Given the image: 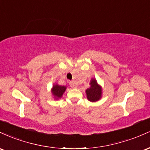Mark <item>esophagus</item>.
Instances as JSON below:
<instances>
[{
    "label": "esophagus",
    "instance_id": "1",
    "mask_svg": "<svg viewBox=\"0 0 150 150\" xmlns=\"http://www.w3.org/2000/svg\"><path fill=\"white\" fill-rule=\"evenodd\" d=\"M70 86L71 87H73V88H75L76 87V86H75V84L74 83V82H70Z\"/></svg>",
    "mask_w": 150,
    "mask_h": 150
}]
</instances>
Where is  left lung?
<instances>
[{"mask_svg":"<svg viewBox=\"0 0 150 150\" xmlns=\"http://www.w3.org/2000/svg\"><path fill=\"white\" fill-rule=\"evenodd\" d=\"M89 85H90V87L86 89V94H87V99L89 101H92V102L99 101L101 98L102 88L97 83V80L94 78H92L91 80Z\"/></svg>","mask_w":150,"mask_h":150,"instance_id":"left-lung-1","label":"left lung"}]
</instances>
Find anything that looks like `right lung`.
I'll return each instance as SVG.
<instances>
[{"mask_svg": "<svg viewBox=\"0 0 150 150\" xmlns=\"http://www.w3.org/2000/svg\"><path fill=\"white\" fill-rule=\"evenodd\" d=\"M65 89H66L65 86H61L58 85V84H55L53 85V88L51 89V92H52V94L55 99L57 100V99L62 97Z\"/></svg>", "mask_w": 150, "mask_h": 150, "instance_id": "right-lung-1", "label": "right lung"}]
</instances>
